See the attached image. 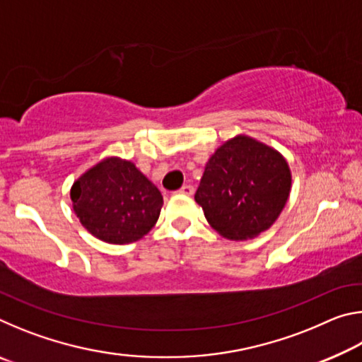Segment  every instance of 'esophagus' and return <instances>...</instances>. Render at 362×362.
<instances>
[{
	"mask_svg": "<svg viewBox=\"0 0 362 362\" xmlns=\"http://www.w3.org/2000/svg\"><path fill=\"white\" fill-rule=\"evenodd\" d=\"M180 194H185V196H192L194 193V188L192 185H183L180 189H179Z\"/></svg>",
	"mask_w": 362,
	"mask_h": 362,
	"instance_id": "1",
	"label": "esophagus"
}]
</instances>
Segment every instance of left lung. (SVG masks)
<instances>
[{"instance_id":"1","label":"left lung","mask_w":362,"mask_h":362,"mask_svg":"<svg viewBox=\"0 0 362 362\" xmlns=\"http://www.w3.org/2000/svg\"><path fill=\"white\" fill-rule=\"evenodd\" d=\"M291 185L286 158L273 146L240 134L209 158L194 201L220 236L246 241L276 222Z\"/></svg>"}]
</instances>
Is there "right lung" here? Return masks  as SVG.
Listing matches in <instances>:
<instances>
[{
	"label": "right lung",
	"instance_id": "1",
	"mask_svg": "<svg viewBox=\"0 0 362 362\" xmlns=\"http://www.w3.org/2000/svg\"><path fill=\"white\" fill-rule=\"evenodd\" d=\"M70 198L79 222L90 235L110 244L144 238L158 222L161 192L136 168L108 156L73 182Z\"/></svg>",
	"mask_w": 362,
	"mask_h": 362
}]
</instances>
